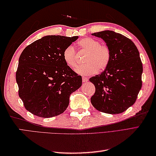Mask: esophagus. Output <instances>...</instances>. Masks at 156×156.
Listing matches in <instances>:
<instances>
[{"instance_id": "esophagus-1", "label": "esophagus", "mask_w": 156, "mask_h": 156, "mask_svg": "<svg viewBox=\"0 0 156 156\" xmlns=\"http://www.w3.org/2000/svg\"><path fill=\"white\" fill-rule=\"evenodd\" d=\"M88 80V78L87 76H82V82H87Z\"/></svg>"}]
</instances>
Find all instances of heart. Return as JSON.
I'll return each mask as SVG.
<instances>
[{"label":"heart","mask_w":156,"mask_h":156,"mask_svg":"<svg viewBox=\"0 0 156 156\" xmlns=\"http://www.w3.org/2000/svg\"><path fill=\"white\" fill-rule=\"evenodd\" d=\"M78 50L85 51L86 63L78 66L76 72L80 74L92 75L98 70L103 71L108 67L111 60V50L107 45L101 44L97 39L91 37L82 39L78 42ZM63 58L69 68H75L78 64V55L72 45L66 47L63 51Z\"/></svg>","instance_id":"heart-1"}]
</instances>
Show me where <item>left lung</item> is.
<instances>
[{
	"instance_id": "8db88e82",
	"label": "left lung",
	"mask_w": 156,
	"mask_h": 156,
	"mask_svg": "<svg viewBox=\"0 0 156 156\" xmlns=\"http://www.w3.org/2000/svg\"><path fill=\"white\" fill-rule=\"evenodd\" d=\"M92 35L103 39L111 55L108 67L89 79L95 87L91 103L101 112L121 113L135 103L142 87L140 53L130 39L118 33L103 31Z\"/></svg>"
}]
</instances>
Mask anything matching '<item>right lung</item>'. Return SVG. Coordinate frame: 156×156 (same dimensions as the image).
<instances>
[{"instance_id":"add662e5","label":"right lung","mask_w":156,"mask_h":156,"mask_svg":"<svg viewBox=\"0 0 156 156\" xmlns=\"http://www.w3.org/2000/svg\"><path fill=\"white\" fill-rule=\"evenodd\" d=\"M78 38L48 35L23 49L16 80L19 97L32 114L43 118L60 115L68 107L69 95L81 87L82 76L63 58L64 49Z\"/></svg>"}]
</instances>
